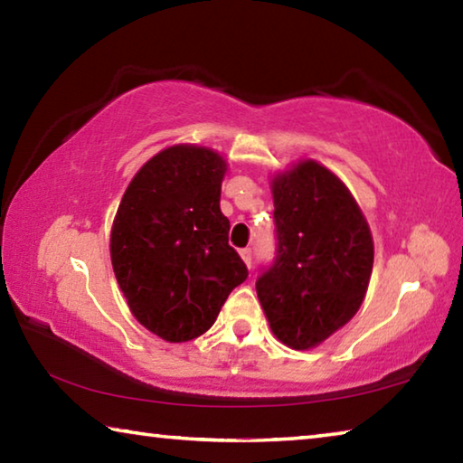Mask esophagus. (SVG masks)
Instances as JSON below:
<instances>
[{
	"mask_svg": "<svg viewBox=\"0 0 463 463\" xmlns=\"http://www.w3.org/2000/svg\"><path fill=\"white\" fill-rule=\"evenodd\" d=\"M241 260L245 261L247 268H250V263H253V250H250V249H241Z\"/></svg>",
	"mask_w": 463,
	"mask_h": 463,
	"instance_id": "obj_1",
	"label": "esophagus"
}]
</instances>
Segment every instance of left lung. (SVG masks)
Listing matches in <instances>:
<instances>
[{
	"instance_id": "8db88e82",
	"label": "left lung",
	"mask_w": 463,
	"mask_h": 463,
	"mask_svg": "<svg viewBox=\"0 0 463 463\" xmlns=\"http://www.w3.org/2000/svg\"><path fill=\"white\" fill-rule=\"evenodd\" d=\"M278 255L257 279L271 333L312 349L362 307L373 268L370 224L331 169L302 159L273 175Z\"/></svg>"
}]
</instances>
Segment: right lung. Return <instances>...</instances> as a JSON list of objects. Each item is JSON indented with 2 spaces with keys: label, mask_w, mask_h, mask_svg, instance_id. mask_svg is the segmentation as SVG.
<instances>
[{
  "label": "right lung",
  "mask_w": 463,
  "mask_h": 463,
  "mask_svg": "<svg viewBox=\"0 0 463 463\" xmlns=\"http://www.w3.org/2000/svg\"><path fill=\"white\" fill-rule=\"evenodd\" d=\"M226 169L214 148H163L137 171L114 216L116 279L132 317L163 341L185 343L206 333L249 276L221 213Z\"/></svg>",
  "instance_id": "right-lung-1"
}]
</instances>
